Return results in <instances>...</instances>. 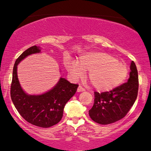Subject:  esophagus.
Listing matches in <instances>:
<instances>
[{"instance_id":"obj_1","label":"esophagus","mask_w":151,"mask_h":151,"mask_svg":"<svg viewBox=\"0 0 151 151\" xmlns=\"http://www.w3.org/2000/svg\"><path fill=\"white\" fill-rule=\"evenodd\" d=\"M77 91H78V92H83V91H85V88H83L82 86H78V88Z\"/></svg>"}]
</instances>
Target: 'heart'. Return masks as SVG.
Listing matches in <instances>:
<instances>
[{"label":"heart","instance_id":"obj_1","mask_svg":"<svg viewBox=\"0 0 151 151\" xmlns=\"http://www.w3.org/2000/svg\"><path fill=\"white\" fill-rule=\"evenodd\" d=\"M66 68L74 79L82 78L89 71L88 79L96 90L109 91L119 86L127 77V67L110 54L103 52H89L79 61H69Z\"/></svg>","mask_w":151,"mask_h":151}]
</instances>
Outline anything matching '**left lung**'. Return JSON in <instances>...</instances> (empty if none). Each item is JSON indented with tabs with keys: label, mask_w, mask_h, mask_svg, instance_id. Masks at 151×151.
<instances>
[{
	"label": "left lung",
	"mask_w": 151,
	"mask_h": 151,
	"mask_svg": "<svg viewBox=\"0 0 151 151\" xmlns=\"http://www.w3.org/2000/svg\"><path fill=\"white\" fill-rule=\"evenodd\" d=\"M129 78L124 84L110 91L95 92V99L89 116L96 123L108 124L124 118L137 99L138 92V74L136 65L132 61Z\"/></svg>",
	"instance_id": "1"
}]
</instances>
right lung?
<instances>
[{
    "instance_id": "right-lung-1",
    "label": "right lung",
    "mask_w": 151,
    "mask_h": 151,
    "mask_svg": "<svg viewBox=\"0 0 151 151\" xmlns=\"http://www.w3.org/2000/svg\"><path fill=\"white\" fill-rule=\"evenodd\" d=\"M40 51V47L33 45L17 58L13 69L10 93L12 101L23 119L33 125L48 128L59 123L65 104L75 95L78 84H71L60 78L56 86L47 93L39 95H27L19 84L17 66L27 56Z\"/></svg>"
}]
</instances>
